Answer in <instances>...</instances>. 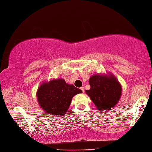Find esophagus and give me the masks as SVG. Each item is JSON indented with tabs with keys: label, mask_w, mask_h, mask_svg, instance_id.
<instances>
[{
	"label": "esophagus",
	"mask_w": 152,
	"mask_h": 152,
	"mask_svg": "<svg viewBox=\"0 0 152 152\" xmlns=\"http://www.w3.org/2000/svg\"><path fill=\"white\" fill-rule=\"evenodd\" d=\"M80 89H81V90H82V91H83V92L84 93V92H85V89H84V87H83V86H82V87L80 88Z\"/></svg>",
	"instance_id": "34e87169"
}]
</instances>
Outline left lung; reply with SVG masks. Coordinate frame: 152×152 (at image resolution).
I'll return each mask as SVG.
<instances>
[{
  "label": "left lung",
  "mask_w": 152,
  "mask_h": 152,
  "mask_svg": "<svg viewBox=\"0 0 152 152\" xmlns=\"http://www.w3.org/2000/svg\"><path fill=\"white\" fill-rule=\"evenodd\" d=\"M91 88L86 90L99 110H109L117 104L122 94L119 82L112 74H96L89 79Z\"/></svg>",
  "instance_id": "left-lung-1"
}]
</instances>
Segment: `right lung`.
Segmentation results:
<instances>
[{"instance_id":"right-lung-1","label":"right lung","mask_w":152,"mask_h":152,"mask_svg":"<svg viewBox=\"0 0 152 152\" xmlns=\"http://www.w3.org/2000/svg\"><path fill=\"white\" fill-rule=\"evenodd\" d=\"M82 93L80 89L68 85L64 79H54L43 83L38 89L37 96L43 110L49 114L61 116L66 114L72 97Z\"/></svg>"}]
</instances>
